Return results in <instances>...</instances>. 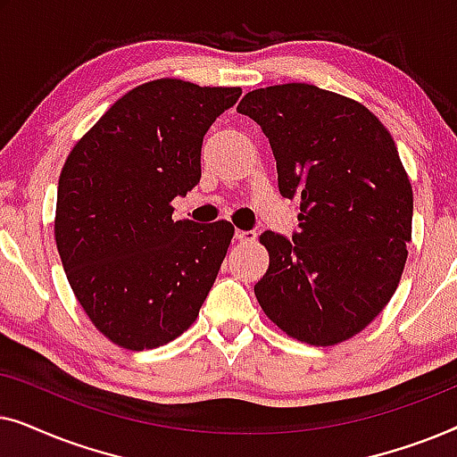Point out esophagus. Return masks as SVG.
Segmentation results:
<instances>
[{"mask_svg":"<svg viewBox=\"0 0 457 457\" xmlns=\"http://www.w3.org/2000/svg\"><path fill=\"white\" fill-rule=\"evenodd\" d=\"M255 237L258 235H255L253 230H239V228L235 230V239L241 243H252V241H255Z\"/></svg>","mask_w":457,"mask_h":457,"instance_id":"1","label":"esophagus"}]
</instances>
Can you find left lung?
Returning a JSON list of instances; mask_svg holds the SVG:
<instances>
[{
	"label": "left lung",
	"mask_w": 457,
	"mask_h": 457,
	"mask_svg": "<svg viewBox=\"0 0 457 457\" xmlns=\"http://www.w3.org/2000/svg\"><path fill=\"white\" fill-rule=\"evenodd\" d=\"M237 112L264 130L280 195L299 202L293 241L260 237L262 310L310 345L352 339L389 303L408 258L414 195L395 141L361 104L308 83L249 91Z\"/></svg>",
	"instance_id": "obj_1"
}]
</instances>
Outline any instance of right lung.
Returning <instances> with one entry per match:
<instances>
[{
  "label": "right lung",
  "instance_id": "obj_1",
  "mask_svg": "<svg viewBox=\"0 0 457 457\" xmlns=\"http://www.w3.org/2000/svg\"><path fill=\"white\" fill-rule=\"evenodd\" d=\"M239 87L158 79L122 96L68 154L55 245L85 314L133 352L195 322L227 255V220H174L172 199L202 179V143Z\"/></svg>",
  "mask_w": 457,
  "mask_h": 457
}]
</instances>
